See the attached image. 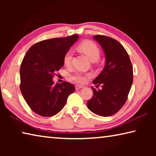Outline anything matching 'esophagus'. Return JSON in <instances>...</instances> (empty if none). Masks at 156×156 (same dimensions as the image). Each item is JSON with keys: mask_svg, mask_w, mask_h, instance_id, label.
<instances>
[{"mask_svg": "<svg viewBox=\"0 0 156 156\" xmlns=\"http://www.w3.org/2000/svg\"><path fill=\"white\" fill-rule=\"evenodd\" d=\"M83 87H84L83 86H82V85H78V84H76V85L75 86L76 90H78V89H80L83 88Z\"/></svg>", "mask_w": 156, "mask_h": 156, "instance_id": "1", "label": "esophagus"}]
</instances>
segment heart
I'll list each match as a JSON object with an SVG mask.
<instances>
[{"label":"heart","instance_id":"1","mask_svg":"<svg viewBox=\"0 0 156 156\" xmlns=\"http://www.w3.org/2000/svg\"><path fill=\"white\" fill-rule=\"evenodd\" d=\"M78 49L83 52L89 59L91 61H96L100 58V51L96 44L93 42L86 41L80 43L78 46ZM73 56V52L72 50H69L64 56V63L65 65H69L72 61ZM91 75L89 73H82L79 72H76L70 76V79L72 81L78 84H84L87 83L88 78H90Z\"/></svg>","mask_w":156,"mask_h":156}]
</instances>
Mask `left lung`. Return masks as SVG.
<instances>
[{
	"label": "left lung",
	"mask_w": 156,
	"mask_h": 156,
	"mask_svg": "<svg viewBox=\"0 0 156 156\" xmlns=\"http://www.w3.org/2000/svg\"><path fill=\"white\" fill-rule=\"evenodd\" d=\"M105 55V65L93 83L102 84V89L91 87L93 97L87 102L91 112L107 117L117 113L127 100L133 83V67L127 52L119 42L109 37L94 36Z\"/></svg>",
	"instance_id": "8db88e82"
}]
</instances>
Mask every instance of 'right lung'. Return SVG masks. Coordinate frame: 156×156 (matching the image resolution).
Segmentation results:
<instances>
[{
  "label": "right lung",
  "mask_w": 156,
  "mask_h": 156,
  "mask_svg": "<svg viewBox=\"0 0 156 156\" xmlns=\"http://www.w3.org/2000/svg\"><path fill=\"white\" fill-rule=\"evenodd\" d=\"M78 35L44 40L31 46L20 69V91L30 109L37 114L51 117L62 109L67 98L75 91L72 84H54L53 77L64 65L66 52Z\"/></svg>",
  "instance_id": "obj_1"
}]
</instances>
